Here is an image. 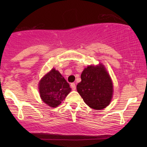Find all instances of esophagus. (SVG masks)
Segmentation results:
<instances>
[{
  "instance_id": "esophagus-1",
  "label": "esophagus",
  "mask_w": 147,
  "mask_h": 147,
  "mask_svg": "<svg viewBox=\"0 0 147 147\" xmlns=\"http://www.w3.org/2000/svg\"><path fill=\"white\" fill-rule=\"evenodd\" d=\"M71 89L73 90H75L76 89V84L75 83H71Z\"/></svg>"
}]
</instances>
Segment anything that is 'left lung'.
<instances>
[{
	"instance_id": "1",
	"label": "left lung",
	"mask_w": 147,
	"mask_h": 147,
	"mask_svg": "<svg viewBox=\"0 0 147 147\" xmlns=\"http://www.w3.org/2000/svg\"><path fill=\"white\" fill-rule=\"evenodd\" d=\"M81 79V82L77 85V90L88 106L102 110L109 105L113 86L103 65L88 66L82 73Z\"/></svg>"
}]
</instances>
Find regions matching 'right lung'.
<instances>
[{"instance_id":"add662e5","label":"right lung","mask_w":147,"mask_h":147,"mask_svg":"<svg viewBox=\"0 0 147 147\" xmlns=\"http://www.w3.org/2000/svg\"><path fill=\"white\" fill-rule=\"evenodd\" d=\"M39 89L42 100L51 107L59 106L71 91L69 83L55 69L42 78Z\"/></svg>"}]
</instances>
